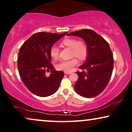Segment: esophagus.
I'll list each match as a JSON object with an SVG mask.
<instances>
[{"label": "esophagus", "mask_w": 132, "mask_h": 132, "mask_svg": "<svg viewBox=\"0 0 132 132\" xmlns=\"http://www.w3.org/2000/svg\"><path fill=\"white\" fill-rule=\"evenodd\" d=\"M72 72H70V71H64V74H71Z\"/></svg>", "instance_id": "esophagus-1"}]
</instances>
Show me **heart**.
Returning <instances> with one entry per match:
<instances>
[{
  "label": "heart",
  "mask_w": 132,
  "mask_h": 132,
  "mask_svg": "<svg viewBox=\"0 0 132 132\" xmlns=\"http://www.w3.org/2000/svg\"><path fill=\"white\" fill-rule=\"evenodd\" d=\"M63 46L69 47L72 50V56H76L80 60H85L88 55V47L83 40H77L76 38H66L61 41ZM50 55L54 60L59 58V49L57 47L53 46L50 49ZM78 63V59L76 57L68 61H62L56 64V68L60 71H71L73 68Z\"/></svg>",
  "instance_id": "1"
}]
</instances>
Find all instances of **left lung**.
I'll use <instances>...</instances> for the list:
<instances>
[{"instance_id":"1","label":"left lung","mask_w":132,"mask_h":132,"mask_svg":"<svg viewBox=\"0 0 132 132\" xmlns=\"http://www.w3.org/2000/svg\"><path fill=\"white\" fill-rule=\"evenodd\" d=\"M67 35L83 38L88 47L87 59L76 72L78 78L74 85L76 93L85 97H93L107 86L113 69V56L104 38L91 29H82Z\"/></svg>"}]
</instances>
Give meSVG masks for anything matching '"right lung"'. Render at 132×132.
<instances>
[{
  "mask_svg": "<svg viewBox=\"0 0 132 132\" xmlns=\"http://www.w3.org/2000/svg\"><path fill=\"white\" fill-rule=\"evenodd\" d=\"M67 33L38 32L25 41L20 48L18 68L22 81L33 94L47 97L57 91L64 76L63 71L54 69L50 49ZM51 71L49 77L46 71Z\"/></svg>",
  "mask_w": 132,
  "mask_h": 132,
  "instance_id": "add662e5",
  "label": "right lung"
}]
</instances>
